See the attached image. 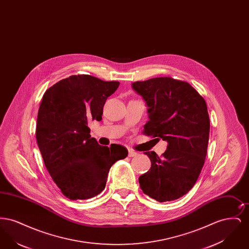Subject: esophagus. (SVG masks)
Wrapping results in <instances>:
<instances>
[{
	"instance_id": "1",
	"label": "esophagus",
	"mask_w": 249,
	"mask_h": 249,
	"mask_svg": "<svg viewBox=\"0 0 249 249\" xmlns=\"http://www.w3.org/2000/svg\"><path fill=\"white\" fill-rule=\"evenodd\" d=\"M138 155L137 152H135V151H133V150H129V157H136Z\"/></svg>"
}]
</instances>
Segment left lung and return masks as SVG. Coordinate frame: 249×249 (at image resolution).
<instances>
[{"mask_svg": "<svg viewBox=\"0 0 249 249\" xmlns=\"http://www.w3.org/2000/svg\"><path fill=\"white\" fill-rule=\"evenodd\" d=\"M131 87L148 107L143 133L168 142L161 157L144 152L151 168L139 178L140 187L160 202L177 200L192 189L204 164L210 131L206 103L190 84L171 77Z\"/></svg>", "mask_w": 249, "mask_h": 249, "instance_id": "8db88e82", "label": "left lung"}]
</instances>
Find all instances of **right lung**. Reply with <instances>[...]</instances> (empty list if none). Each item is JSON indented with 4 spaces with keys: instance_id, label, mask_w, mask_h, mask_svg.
<instances>
[{
    "instance_id": "right-lung-1",
    "label": "right lung",
    "mask_w": 249,
    "mask_h": 249,
    "mask_svg": "<svg viewBox=\"0 0 249 249\" xmlns=\"http://www.w3.org/2000/svg\"><path fill=\"white\" fill-rule=\"evenodd\" d=\"M118 81L89 74L71 75L50 87L43 96L36 141L49 175L70 200H87L106 188L110 168L128 156L120 144L100 145L89 134L92 121L102 120L107 98Z\"/></svg>"
}]
</instances>
